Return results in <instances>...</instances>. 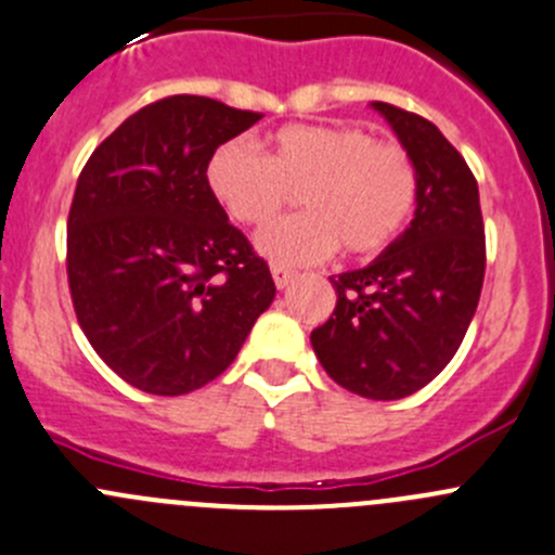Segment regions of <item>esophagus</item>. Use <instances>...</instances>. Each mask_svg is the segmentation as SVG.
<instances>
[{"instance_id":"obj_1","label":"esophagus","mask_w":555,"mask_h":555,"mask_svg":"<svg viewBox=\"0 0 555 555\" xmlns=\"http://www.w3.org/2000/svg\"><path fill=\"white\" fill-rule=\"evenodd\" d=\"M294 278H296L294 270H288V267H283V264H272V280H275L278 288H285V285H288Z\"/></svg>"}]
</instances>
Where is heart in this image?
<instances>
[{"mask_svg":"<svg viewBox=\"0 0 555 555\" xmlns=\"http://www.w3.org/2000/svg\"><path fill=\"white\" fill-rule=\"evenodd\" d=\"M207 189L243 227L261 229L299 194L305 212L256 237L275 264H310L337 245L377 254L399 237L415 207V167L397 142L353 126L294 124L270 137V153L232 140L207 164Z\"/></svg>","mask_w":555,"mask_h":555,"instance_id":"1","label":"heart"}]
</instances>
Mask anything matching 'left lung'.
<instances>
[{
  "instance_id": "obj_1",
  "label": "left lung",
  "mask_w": 555,
  "mask_h": 555,
  "mask_svg": "<svg viewBox=\"0 0 555 555\" xmlns=\"http://www.w3.org/2000/svg\"><path fill=\"white\" fill-rule=\"evenodd\" d=\"M372 109L415 167L413 221L375 261L328 278L337 307L310 343L334 383L388 402L424 388L456 356L480 299L486 232L475 175L442 131L393 104Z\"/></svg>"
}]
</instances>
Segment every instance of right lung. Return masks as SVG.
Returning <instances> with one entry per match:
<instances>
[{
	"mask_svg": "<svg viewBox=\"0 0 555 555\" xmlns=\"http://www.w3.org/2000/svg\"><path fill=\"white\" fill-rule=\"evenodd\" d=\"M261 113L178 93L126 118L91 153L67 221L78 323L140 391L216 380L275 299L270 267L207 189L210 156Z\"/></svg>",
	"mask_w": 555,
	"mask_h": 555,
	"instance_id": "1",
	"label": "right lung"
}]
</instances>
